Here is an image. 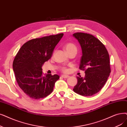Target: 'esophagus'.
I'll return each instance as SVG.
<instances>
[{
  "mask_svg": "<svg viewBox=\"0 0 127 127\" xmlns=\"http://www.w3.org/2000/svg\"><path fill=\"white\" fill-rule=\"evenodd\" d=\"M61 77L62 78H67L69 77V76H67V75H62L61 76Z\"/></svg>",
  "mask_w": 127,
  "mask_h": 127,
  "instance_id": "1",
  "label": "esophagus"
}]
</instances>
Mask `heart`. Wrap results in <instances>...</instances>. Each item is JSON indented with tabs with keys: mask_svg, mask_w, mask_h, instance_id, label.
Wrapping results in <instances>:
<instances>
[{
	"mask_svg": "<svg viewBox=\"0 0 127 127\" xmlns=\"http://www.w3.org/2000/svg\"><path fill=\"white\" fill-rule=\"evenodd\" d=\"M65 49L66 51L67 52V53H69L71 51H73L77 52V50L76 46L74 45V44L71 43H67L65 46ZM61 70L64 73H66L67 71V69L65 67H62L61 68Z\"/></svg>",
	"mask_w": 127,
	"mask_h": 127,
	"instance_id": "b5f03b06",
	"label": "heart"
}]
</instances>
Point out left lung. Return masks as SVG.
Here are the masks:
<instances>
[{"label": "left lung", "instance_id": "1", "mask_svg": "<svg viewBox=\"0 0 127 127\" xmlns=\"http://www.w3.org/2000/svg\"><path fill=\"white\" fill-rule=\"evenodd\" d=\"M73 36L82 50L79 69L85 70L84 78L77 77L73 91L82 96H92L101 90L111 73L109 54L103 44L93 35L76 32Z\"/></svg>", "mask_w": 127, "mask_h": 127}]
</instances>
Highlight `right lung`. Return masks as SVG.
Returning <instances> with one entry per match:
<instances>
[{"instance_id":"obj_1","label":"right lung","mask_w":127,"mask_h":127,"mask_svg":"<svg viewBox=\"0 0 127 127\" xmlns=\"http://www.w3.org/2000/svg\"><path fill=\"white\" fill-rule=\"evenodd\" d=\"M63 33L30 40L20 49L14 59L13 69L21 89L32 98L45 97L52 92L57 74L42 73V66L50 59Z\"/></svg>"}]
</instances>
